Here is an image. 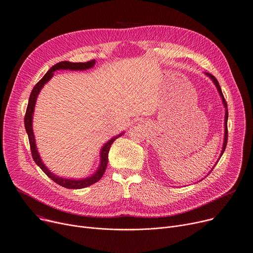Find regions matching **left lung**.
I'll return each mask as SVG.
<instances>
[{"instance_id": "left-lung-1", "label": "left lung", "mask_w": 253, "mask_h": 253, "mask_svg": "<svg viewBox=\"0 0 253 253\" xmlns=\"http://www.w3.org/2000/svg\"><path fill=\"white\" fill-rule=\"evenodd\" d=\"M212 81H213V83H214V85L216 86V88H217V91H218V93H219V95H220V97H221V99H222V103H223V106H224V108H225V117H224V140H223V146H222V150H221V153H220V157L222 156V154H223V152H224V150H225V147H226V143H227V118H228V111H227V104H226V101H225V99H224V97H223V94H222V91H221V88H220V86H219V83H218V81H217V79L213 76V75H211V73H206ZM219 160V159H218ZM218 162V161H217ZM212 171V170H211ZM211 173V172H210Z\"/></svg>"}]
</instances>
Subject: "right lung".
I'll return each mask as SVG.
<instances>
[{
  "mask_svg": "<svg viewBox=\"0 0 253 253\" xmlns=\"http://www.w3.org/2000/svg\"><path fill=\"white\" fill-rule=\"evenodd\" d=\"M95 64V59L87 61V62H69V61H60L56 64H54L53 66L50 67V69L43 75V77L36 84L35 87L33 88L30 98H29V104L27 107V111H26V115H25V127H26V131L28 133L29 136V141H30V146H31V151H32V156L34 161L36 162V164L41 168L42 170V172H44V174L50 178L54 183L58 184L61 187H64L66 189H73V190H77V189H83L89 187L90 185L95 184L96 182H98L102 176L105 173V170L107 168V164H108V153L110 150V147L112 145V143L119 138L120 136H122L121 133L115 137H113L112 139H110L107 143L104 144V146L101 148L100 151V164L98 169L96 170V172L91 175L88 178L85 179H81V180H73V179H65V178H61L58 177L56 175H54L53 173H51L47 168L45 167V165L43 164L42 160L41 159V156L38 152L37 146H36V140H35V135H34V131H33V115H34V111H35V105L37 102V98L38 95L40 93V91L42 90V88L43 87L44 84L53 76V72L56 70H60V69H69V70H86L89 69L91 67H93Z\"/></svg>",
  "mask_w": 253,
  "mask_h": 253,
  "instance_id": "right-lung-1",
  "label": "right lung"
}]
</instances>
